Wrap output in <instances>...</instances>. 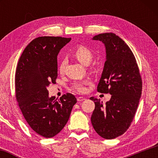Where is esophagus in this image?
<instances>
[{
	"mask_svg": "<svg viewBox=\"0 0 158 158\" xmlns=\"http://www.w3.org/2000/svg\"><path fill=\"white\" fill-rule=\"evenodd\" d=\"M77 101H78V102H81V101H84L85 100V98L81 97V96H80V97H77Z\"/></svg>",
	"mask_w": 158,
	"mask_h": 158,
	"instance_id": "1",
	"label": "esophagus"
}]
</instances>
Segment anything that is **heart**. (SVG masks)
<instances>
[{
  "label": "heart",
  "instance_id": "b5f03b06",
  "mask_svg": "<svg viewBox=\"0 0 158 158\" xmlns=\"http://www.w3.org/2000/svg\"><path fill=\"white\" fill-rule=\"evenodd\" d=\"M73 56L75 57L80 63L84 65H89L93 58V52L89 48L79 45L73 52ZM58 72L60 73H63L65 70V63L61 61L58 64ZM89 80H81V81H75L73 84V89L79 93H84L86 90V85L89 84Z\"/></svg>",
  "mask_w": 158,
  "mask_h": 158
}]
</instances>
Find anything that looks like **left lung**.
Listing matches in <instances>:
<instances>
[{"mask_svg": "<svg viewBox=\"0 0 158 158\" xmlns=\"http://www.w3.org/2000/svg\"><path fill=\"white\" fill-rule=\"evenodd\" d=\"M106 49V61L97 90L111 95L103 105L100 99L91 97L95 109L93 127L99 135L112 139L126 132L132 122L142 90V80L137 61L130 47L115 33H101L93 37Z\"/></svg>", "mask_w": 158, "mask_h": 158, "instance_id": "left-lung-1", "label": "left lung"}]
</instances>
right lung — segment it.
Listing matches in <instances>:
<instances>
[{"label": "right lung", "mask_w": 158, "mask_h": 158, "mask_svg": "<svg viewBox=\"0 0 158 158\" xmlns=\"http://www.w3.org/2000/svg\"><path fill=\"white\" fill-rule=\"evenodd\" d=\"M71 38L39 37L25 48L15 73L18 105L30 127L45 138L54 137L68 121L77 98L71 93L57 101L47 87L58 77L57 56Z\"/></svg>", "instance_id": "1"}]
</instances>
